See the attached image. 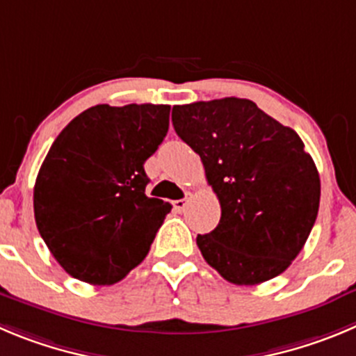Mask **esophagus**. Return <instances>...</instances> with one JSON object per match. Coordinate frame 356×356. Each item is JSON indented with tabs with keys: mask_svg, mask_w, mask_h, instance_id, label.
I'll list each match as a JSON object with an SVG mask.
<instances>
[{
	"mask_svg": "<svg viewBox=\"0 0 356 356\" xmlns=\"http://www.w3.org/2000/svg\"><path fill=\"white\" fill-rule=\"evenodd\" d=\"M188 202H189L188 198H181V200H175L174 202V209L177 212H182L186 207H188Z\"/></svg>",
	"mask_w": 356,
	"mask_h": 356,
	"instance_id": "1",
	"label": "esophagus"
}]
</instances>
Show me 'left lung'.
<instances>
[{"label": "left lung", "mask_w": 356, "mask_h": 356, "mask_svg": "<svg viewBox=\"0 0 356 356\" xmlns=\"http://www.w3.org/2000/svg\"><path fill=\"white\" fill-rule=\"evenodd\" d=\"M172 122L221 204L218 227L197 237L205 261L245 286L286 270L320 207V175L300 137L244 98L175 105Z\"/></svg>", "instance_id": "1"}]
</instances>
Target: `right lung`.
Returning <instances> with one entry per match:
<instances>
[{
    "label": "right lung",
    "instance_id": "right-lung-1",
    "mask_svg": "<svg viewBox=\"0 0 356 356\" xmlns=\"http://www.w3.org/2000/svg\"><path fill=\"white\" fill-rule=\"evenodd\" d=\"M168 105H96L58 135L33 191L35 221L72 277L114 284L149 253L172 211L149 198L144 163L168 131Z\"/></svg>",
    "mask_w": 356,
    "mask_h": 356
}]
</instances>
